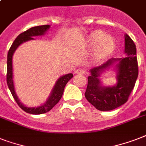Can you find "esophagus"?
Returning <instances> with one entry per match:
<instances>
[{
  "label": "esophagus",
  "instance_id": "1",
  "mask_svg": "<svg viewBox=\"0 0 146 146\" xmlns=\"http://www.w3.org/2000/svg\"><path fill=\"white\" fill-rule=\"evenodd\" d=\"M74 73H76V74H84L85 73V71L82 70V69H77V70H76L75 71H74Z\"/></svg>",
  "mask_w": 146,
  "mask_h": 146
}]
</instances>
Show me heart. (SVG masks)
I'll return each instance as SVG.
<instances>
[{
	"label": "heart",
	"instance_id": "obj_1",
	"mask_svg": "<svg viewBox=\"0 0 146 146\" xmlns=\"http://www.w3.org/2000/svg\"><path fill=\"white\" fill-rule=\"evenodd\" d=\"M85 46L89 49H95L93 60L100 62L113 52L115 48V42L111 35H105L102 32H93L86 38Z\"/></svg>",
	"mask_w": 146,
	"mask_h": 146
}]
</instances>
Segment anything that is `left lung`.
Returning a JSON list of instances; mask_svg holds the SVG:
<instances>
[{
  "mask_svg": "<svg viewBox=\"0 0 146 146\" xmlns=\"http://www.w3.org/2000/svg\"><path fill=\"white\" fill-rule=\"evenodd\" d=\"M124 38L125 57L111 58L101 66L90 70L85 97L99 111H111L125 104L138 77L136 45L127 34H125ZM111 68L115 72L117 82L113 86L106 87L100 77Z\"/></svg>",
  "mask_w": 146,
  "mask_h": 146,
  "instance_id": "obj_1",
  "label": "left lung"
}]
</instances>
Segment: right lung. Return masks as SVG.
I'll return each mask as SVG.
<instances>
[{
	"mask_svg": "<svg viewBox=\"0 0 146 146\" xmlns=\"http://www.w3.org/2000/svg\"><path fill=\"white\" fill-rule=\"evenodd\" d=\"M50 28V25H44V26H34L29 29L26 32L19 34L14 40V42L10 47V50L7 54V82L8 88L12 94L13 97L17 102L19 108L23 109L26 113L31 114H42L50 111L56 104L59 102L64 93V88L66 83L72 79L73 76V73H68L58 78L56 81L52 90L50 92V96H48L46 102L44 104L38 107H27L24 105L18 98L15 90L14 82H13V56L17 49V48L23 43L30 40H34L35 36H42L46 34V33Z\"/></svg>",
	"mask_w": 146,
	"mask_h": 146,
	"instance_id": "right-lung-1",
	"label": "right lung"
}]
</instances>
